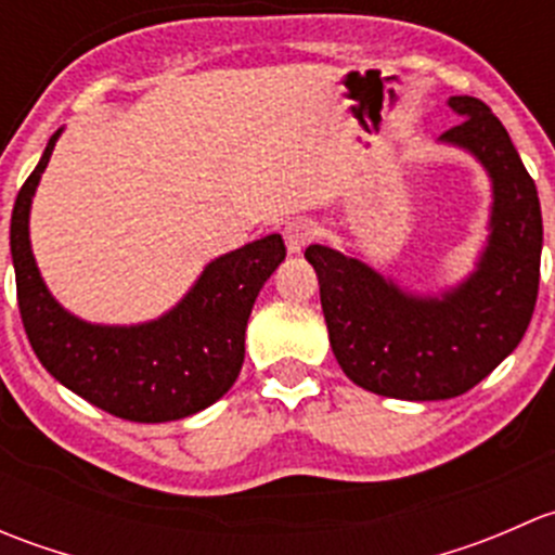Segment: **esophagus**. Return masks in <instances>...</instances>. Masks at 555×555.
Listing matches in <instances>:
<instances>
[{
	"label": "esophagus",
	"mask_w": 555,
	"mask_h": 555,
	"mask_svg": "<svg viewBox=\"0 0 555 555\" xmlns=\"http://www.w3.org/2000/svg\"><path fill=\"white\" fill-rule=\"evenodd\" d=\"M282 236H284V244H287L289 255H300V251H304V246L309 244V238H311L309 222H304V220L287 222L282 231Z\"/></svg>",
	"instance_id": "obj_1"
}]
</instances>
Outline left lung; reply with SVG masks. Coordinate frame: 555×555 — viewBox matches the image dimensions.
Instances as JSON below:
<instances>
[{"mask_svg":"<svg viewBox=\"0 0 555 555\" xmlns=\"http://www.w3.org/2000/svg\"><path fill=\"white\" fill-rule=\"evenodd\" d=\"M462 120L438 139L464 150L491 182L489 236L473 271L424 295L360 255L311 244L330 346L362 389L395 400H449L483 382L524 338L537 304L542 211L534 179L480 99L451 96Z\"/></svg>","mask_w":555,"mask_h":555,"instance_id":"left-lung-1","label":"left lung"}]
</instances>
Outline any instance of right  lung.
<instances>
[{"instance_id":"add662e5","label":"right lung","mask_w":555,"mask_h":555,"mask_svg":"<svg viewBox=\"0 0 555 555\" xmlns=\"http://www.w3.org/2000/svg\"><path fill=\"white\" fill-rule=\"evenodd\" d=\"M64 128L50 137L10 220L18 309L44 371L117 418L177 422L220 400L244 365V333L262 284L282 266L279 233L215 257L173 309L139 324H96L66 311L31 251L37 184Z\"/></svg>"}]
</instances>
